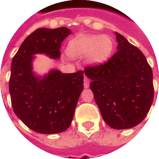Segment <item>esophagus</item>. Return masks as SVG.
Wrapping results in <instances>:
<instances>
[{"mask_svg":"<svg viewBox=\"0 0 159 159\" xmlns=\"http://www.w3.org/2000/svg\"><path fill=\"white\" fill-rule=\"evenodd\" d=\"M83 85H84L85 89H88L89 87V79L88 77H86V76L84 77V84Z\"/></svg>","mask_w":159,"mask_h":159,"instance_id":"1","label":"esophagus"}]
</instances>
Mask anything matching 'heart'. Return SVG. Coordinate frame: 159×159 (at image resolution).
Segmentation results:
<instances>
[{"label": "heart", "mask_w": 159, "mask_h": 159, "mask_svg": "<svg viewBox=\"0 0 159 159\" xmlns=\"http://www.w3.org/2000/svg\"><path fill=\"white\" fill-rule=\"evenodd\" d=\"M113 50V42L109 36L85 35L70 41L67 47L69 55L75 58L88 56L90 64L105 62Z\"/></svg>", "instance_id": "heart-1"}]
</instances>
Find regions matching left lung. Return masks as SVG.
I'll return each mask as SVG.
<instances>
[{"instance_id": "obj_1", "label": "left lung", "mask_w": 159, "mask_h": 159, "mask_svg": "<svg viewBox=\"0 0 159 159\" xmlns=\"http://www.w3.org/2000/svg\"><path fill=\"white\" fill-rule=\"evenodd\" d=\"M117 51L107 62L87 66L90 89L104 121L115 129L142 122L154 97L152 70L142 52L115 32Z\"/></svg>"}]
</instances>
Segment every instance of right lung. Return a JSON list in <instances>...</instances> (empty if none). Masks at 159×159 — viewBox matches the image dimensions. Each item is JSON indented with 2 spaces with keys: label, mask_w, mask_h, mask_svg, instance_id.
<instances>
[{
  "label": "right lung",
  "mask_w": 159,
  "mask_h": 159,
  "mask_svg": "<svg viewBox=\"0 0 159 159\" xmlns=\"http://www.w3.org/2000/svg\"><path fill=\"white\" fill-rule=\"evenodd\" d=\"M70 34L66 27L39 28L27 36L13 57L9 93L14 113L29 129L40 134H57L71 123L83 89V70L61 73L52 70L43 77L32 71L36 53L60 57L61 42Z\"/></svg>",
  "instance_id": "right-lung-1"
}]
</instances>
